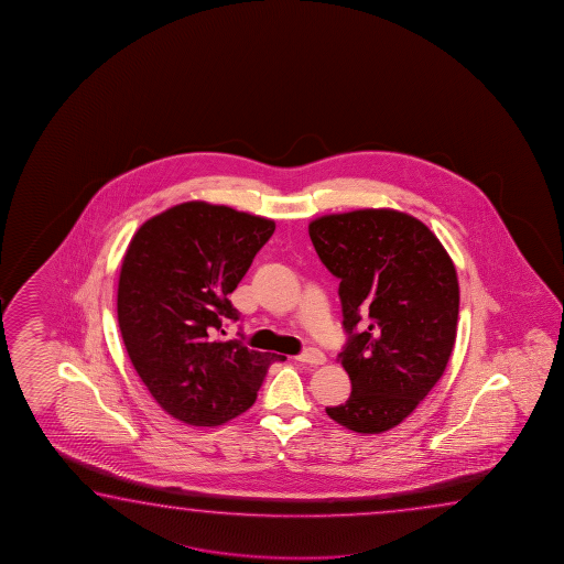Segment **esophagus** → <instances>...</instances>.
I'll list each match as a JSON object with an SVG mask.
<instances>
[{"label":"esophagus","instance_id":"obj_1","mask_svg":"<svg viewBox=\"0 0 564 564\" xmlns=\"http://www.w3.org/2000/svg\"><path fill=\"white\" fill-rule=\"evenodd\" d=\"M300 364L307 365H324L325 364V355L319 351V349H315V347H310L306 349L304 354H300L296 357Z\"/></svg>","mask_w":564,"mask_h":564}]
</instances>
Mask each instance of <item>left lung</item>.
I'll use <instances>...</instances> for the list:
<instances>
[{"mask_svg": "<svg viewBox=\"0 0 564 564\" xmlns=\"http://www.w3.org/2000/svg\"><path fill=\"white\" fill-rule=\"evenodd\" d=\"M325 268L339 278L347 344L337 355L351 394L327 406L359 434L394 429L432 391L456 344V267L436 235L412 215L359 209L310 223Z\"/></svg>", "mask_w": 564, "mask_h": 564, "instance_id": "1", "label": "left lung"}]
</instances>
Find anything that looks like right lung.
<instances>
[{"instance_id": "obj_1", "label": "right lung", "mask_w": 564, "mask_h": 564, "mask_svg": "<svg viewBox=\"0 0 564 564\" xmlns=\"http://www.w3.org/2000/svg\"><path fill=\"white\" fill-rule=\"evenodd\" d=\"M276 229L274 220L187 200L145 220L126 250L118 325L155 402L189 426H219L257 401L284 355L225 339L239 312L229 294Z\"/></svg>"}]
</instances>
